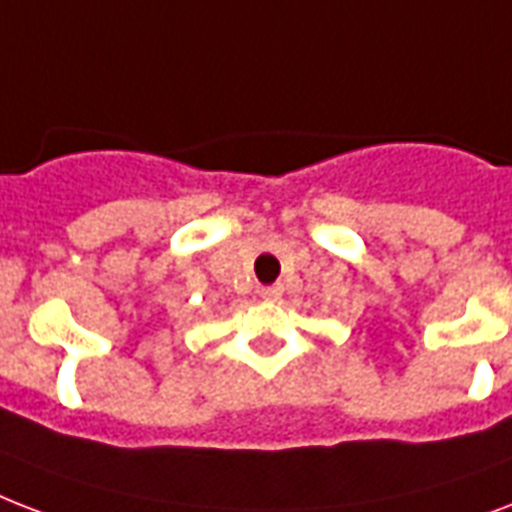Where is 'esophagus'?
<instances>
[{
  "label": "esophagus",
  "mask_w": 512,
  "mask_h": 512,
  "mask_svg": "<svg viewBox=\"0 0 512 512\" xmlns=\"http://www.w3.org/2000/svg\"><path fill=\"white\" fill-rule=\"evenodd\" d=\"M279 295H282V287H260V298L276 300Z\"/></svg>",
  "instance_id": "obj_1"
}]
</instances>
